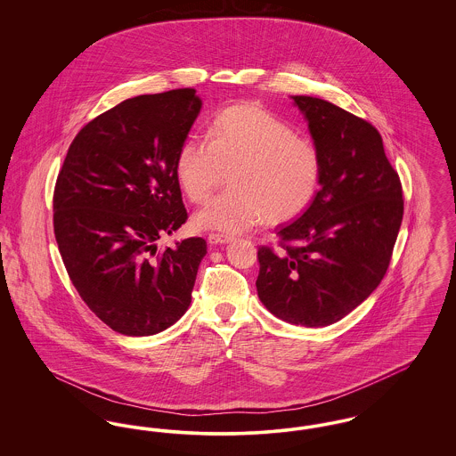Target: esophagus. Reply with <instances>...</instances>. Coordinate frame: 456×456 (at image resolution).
<instances>
[{"mask_svg":"<svg viewBox=\"0 0 456 456\" xmlns=\"http://www.w3.org/2000/svg\"><path fill=\"white\" fill-rule=\"evenodd\" d=\"M234 238L229 236V234H217V232H212L208 234V242L210 244H227V242H232Z\"/></svg>","mask_w":456,"mask_h":456,"instance_id":"obj_1","label":"esophagus"}]
</instances>
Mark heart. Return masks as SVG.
I'll use <instances>...</instances> for the list:
<instances>
[{"instance_id":"obj_1","label":"heart","mask_w":456,"mask_h":456,"mask_svg":"<svg viewBox=\"0 0 456 456\" xmlns=\"http://www.w3.org/2000/svg\"><path fill=\"white\" fill-rule=\"evenodd\" d=\"M225 173L231 186L196 214V225L240 232L265 217L283 222L304 212L322 183V155L268 109L236 104L214 118L208 140L188 138L175 159L177 181L196 205Z\"/></svg>"}]
</instances>
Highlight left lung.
<instances>
[{
	"instance_id": "8db88e82",
	"label": "left lung",
	"mask_w": 456,
	"mask_h": 456,
	"mask_svg": "<svg viewBox=\"0 0 456 456\" xmlns=\"http://www.w3.org/2000/svg\"><path fill=\"white\" fill-rule=\"evenodd\" d=\"M322 155V183L303 216L258 249V297L290 325L328 326L383 281L403 217L402 184L378 130L328 101L292 95Z\"/></svg>"
}]
</instances>
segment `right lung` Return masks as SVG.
<instances>
[{
	"instance_id": "right-lung-1",
	"label": "right lung",
	"mask_w": 456,
	"mask_h": 456,
	"mask_svg": "<svg viewBox=\"0 0 456 456\" xmlns=\"http://www.w3.org/2000/svg\"><path fill=\"white\" fill-rule=\"evenodd\" d=\"M201 109L195 88L138 95L86 125L58 174L54 236L71 283L114 331L149 337L190 307L201 238L157 249L188 218L175 159Z\"/></svg>"
}]
</instances>
